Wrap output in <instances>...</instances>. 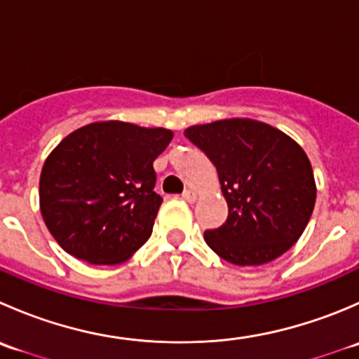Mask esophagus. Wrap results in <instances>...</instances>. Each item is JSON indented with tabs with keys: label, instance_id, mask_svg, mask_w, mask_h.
Here are the masks:
<instances>
[{
	"label": "esophagus",
	"instance_id": "esophagus-1",
	"mask_svg": "<svg viewBox=\"0 0 359 359\" xmlns=\"http://www.w3.org/2000/svg\"><path fill=\"white\" fill-rule=\"evenodd\" d=\"M182 198H184V200H186L187 203H194V201H196L198 194H196V191H193V189H186V191H184Z\"/></svg>",
	"mask_w": 359,
	"mask_h": 359
}]
</instances>
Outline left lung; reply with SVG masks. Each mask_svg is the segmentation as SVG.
I'll use <instances>...</instances> for the list:
<instances>
[{
    "mask_svg": "<svg viewBox=\"0 0 359 359\" xmlns=\"http://www.w3.org/2000/svg\"><path fill=\"white\" fill-rule=\"evenodd\" d=\"M184 135L215 165L229 206L226 222L205 231L206 245L234 266H260L290 250L316 201L302 147L281 130L250 118L194 125Z\"/></svg>",
    "mask_w": 359,
    "mask_h": 359,
    "instance_id": "8db88e82",
    "label": "left lung"
}]
</instances>
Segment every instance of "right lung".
Returning <instances> with one entry per match:
<instances>
[{
    "mask_svg": "<svg viewBox=\"0 0 359 359\" xmlns=\"http://www.w3.org/2000/svg\"><path fill=\"white\" fill-rule=\"evenodd\" d=\"M172 137L166 128L123 121L69 133L39 177V208L57 243L97 266L128 260L153 233L163 201L153 161Z\"/></svg>",
    "mask_w": 359,
    "mask_h": 359,
    "instance_id": "obj_1",
    "label": "right lung"
}]
</instances>
